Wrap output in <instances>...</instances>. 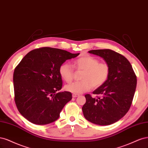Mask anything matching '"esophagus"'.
I'll list each match as a JSON object with an SVG mask.
<instances>
[{"label":"esophagus","mask_w":148,"mask_h":148,"mask_svg":"<svg viewBox=\"0 0 148 148\" xmlns=\"http://www.w3.org/2000/svg\"><path fill=\"white\" fill-rule=\"evenodd\" d=\"M79 96V95H78V94H75V93L73 94V98H76V97H77Z\"/></svg>","instance_id":"esophagus-1"}]
</instances>
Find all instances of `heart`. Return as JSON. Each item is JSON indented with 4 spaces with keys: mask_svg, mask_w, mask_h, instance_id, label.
I'll use <instances>...</instances> for the list:
<instances>
[{
    "mask_svg": "<svg viewBox=\"0 0 148 148\" xmlns=\"http://www.w3.org/2000/svg\"><path fill=\"white\" fill-rule=\"evenodd\" d=\"M99 60L90 55H86L76 60L74 67L82 71L80 82H75L65 86L66 91L75 94L86 92L93 87L98 88L108 80L110 74V67L106 63H99ZM59 74L64 81L71 83L74 79V73L72 66L68 63L62 64L59 68Z\"/></svg>",
    "mask_w": 148,
    "mask_h": 148,
    "instance_id": "heart-1",
    "label": "heart"
}]
</instances>
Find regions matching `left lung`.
<instances>
[{
	"label": "left lung",
	"instance_id": "obj_1",
	"mask_svg": "<svg viewBox=\"0 0 148 148\" xmlns=\"http://www.w3.org/2000/svg\"><path fill=\"white\" fill-rule=\"evenodd\" d=\"M88 52L104 60L110 67V74L106 82L93 92L101 97L85 95L84 116L95 124L111 125L120 120L129 110L136 90V76L130 62L121 54L110 49Z\"/></svg>",
	"mask_w": 148,
	"mask_h": 148
}]
</instances>
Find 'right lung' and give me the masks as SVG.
<instances>
[{
    "instance_id": "1",
    "label": "right lung",
    "mask_w": 148,
    "mask_h": 148,
    "mask_svg": "<svg viewBox=\"0 0 148 148\" xmlns=\"http://www.w3.org/2000/svg\"><path fill=\"white\" fill-rule=\"evenodd\" d=\"M79 53L51 47L29 51L14 71L15 101L18 111L32 123L49 124L56 121L65 104L72 99L60 92L63 81L60 66Z\"/></svg>"
}]
</instances>
